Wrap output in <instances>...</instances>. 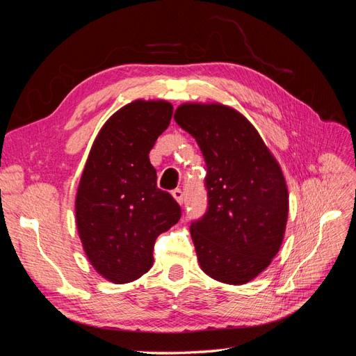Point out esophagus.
I'll list each match as a JSON object with an SVG mask.
<instances>
[{"instance_id": "esophagus-1", "label": "esophagus", "mask_w": 356, "mask_h": 356, "mask_svg": "<svg viewBox=\"0 0 356 356\" xmlns=\"http://www.w3.org/2000/svg\"><path fill=\"white\" fill-rule=\"evenodd\" d=\"M172 196H174V199H175L179 204H182V200H184V193H182L179 188H175L174 191H172Z\"/></svg>"}]
</instances>
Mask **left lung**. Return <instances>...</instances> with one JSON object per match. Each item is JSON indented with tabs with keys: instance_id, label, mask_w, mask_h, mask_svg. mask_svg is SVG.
I'll list each match as a JSON object with an SVG mask.
<instances>
[{
	"instance_id": "1",
	"label": "left lung",
	"mask_w": 356,
	"mask_h": 356,
	"mask_svg": "<svg viewBox=\"0 0 356 356\" xmlns=\"http://www.w3.org/2000/svg\"><path fill=\"white\" fill-rule=\"evenodd\" d=\"M175 122L207 163L208 211L190 225L202 270L215 281L243 285L272 263L282 245L288 188L257 129L222 104H182Z\"/></svg>"
}]
</instances>
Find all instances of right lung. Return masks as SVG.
<instances>
[{
    "mask_svg": "<svg viewBox=\"0 0 356 356\" xmlns=\"http://www.w3.org/2000/svg\"><path fill=\"white\" fill-rule=\"evenodd\" d=\"M166 101L136 99L105 122L83 169L75 222L93 268L114 284L136 281L153 266L154 242L181 218L157 188L149 149L172 118Z\"/></svg>",
    "mask_w": 356,
    "mask_h": 356,
    "instance_id": "add662e5",
    "label": "right lung"
}]
</instances>
